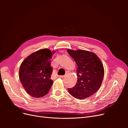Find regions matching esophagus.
Listing matches in <instances>:
<instances>
[{
  "instance_id": "obj_1",
  "label": "esophagus",
  "mask_w": 128,
  "mask_h": 128,
  "mask_svg": "<svg viewBox=\"0 0 128 128\" xmlns=\"http://www.w3.org/2000/svg\"><path fill=\"white\" fill-rule=\"evenodd\" d=\"M65 77V76L64 75V76H59V78H64V77Z\"/></svg>"
}]
</instances>
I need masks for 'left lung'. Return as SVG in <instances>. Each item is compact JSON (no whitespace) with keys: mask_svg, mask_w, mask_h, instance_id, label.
<instances>
[{"mask_svg":"<svg viewBox=\"0 0 128 128\" xmlns=\"http://www.w3.org/2000/svg\"><path fill=\"white\" fill-rule=\"evenodd\" d=\"M67 52L77 65V81L74 87L68 88L72 96L83 100L97 91L102 84L104 68L101 60L94 53L82 50L68 49Z\"/></svg>","mask_w":128,"mask_h":128,"instance_id":"left-lung-1","label":"left lung"}]
</instances>
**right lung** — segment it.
<instances>
[{
	"mask_svg": "<svg viewBox=\"0 0 128 128\" xmlns=\"http://www.w3.org/2000/svg\"><path fill=\"white\" fill-rule=\"evenodd\" d=\"M56 51L48 48L38 50L23 61L19 69V78L28 94L40 98L48 94L53 84L51 79V60Z\"/></svg>",
	"mask_w": 128,
	"mask_h": 128,
	"instance_id": "right-lung-1",
	"label": "right lung"
}]
</instances>
